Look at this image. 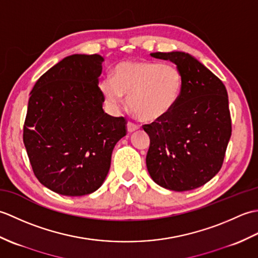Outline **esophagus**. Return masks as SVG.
Returning a JSON list of instances; mask_svg holds the SVG:
<instances>
[{
	"label": "esophagus",
	"mask_w": 258,
	"mask_h": 258,
	"mask_svg": "<svg viewBox=\"0 0 258 258\" xmlns=\"http://www.w3.org/2000/svg\"><path fill=\"white\" fill-rule=\"evenodd\" d=\"M136 130H139V125H136V124H134L132 122H128L127 123V132L132 133V132H135Z\"/></svg>",
	"instance_id": "34e87169"
}]
</instances>
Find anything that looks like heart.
I'll return each instance as SVG.
<instances>
[{"instance_id":"1","label":"heart","mask_w":258,"mask_h":258,"mask_svg":"<svg viewBox=\"0 0 258 258\" xmlns=\"http://www.w3.org/2000/svg\"><path fill=\"white\" fill-rule=\"evenodd\" d=\"M183 89V75L172 64L123 62L114 69V78H105L101 92L114 109L122 105L124 95L131 109L144 120L165 117L176 105Z\"/></svg>"}]
</instances>
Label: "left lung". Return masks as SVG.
Returning <instances> with one entry per match:
<instances>
[{
    "label": "left lung",
    "instance_id": "8db88e82",
    "mask_svg": "<svg viewBox=\"0 0 258 258\" xmlns=\"http://www.w3.org/2000/svg\"><path fill=\"white\" fill-rule=\"evenodd\" d=\"M151 56L176 65L183 89L169 114L143 125L150 136L147 171L166 189L197 188L220 172L231 139L226 87L188 53L156 52Z\"/></svg>",
    "mask_w": 258,
    "mask_h": 258
}]
</instances>
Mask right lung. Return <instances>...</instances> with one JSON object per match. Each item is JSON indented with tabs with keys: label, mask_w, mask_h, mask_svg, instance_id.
<instances>
[{
	"label": "right lung",
	"mask_w": 258,
	"mask_h": 258,
	"mask_svg": "<svg viewBox=\"0 0 258 258\" xmlns=\"http://www.w3.org/2000/svg\"><path fill=\"white\" fill-rule=\"evenodd\" d=\"M104 58L73 54L43 74L31 92L23 142L36 178L53 191L83 196L101 187L126 119L104 112L98 87Z\"/></svg>",
	"instance_id": "obj_1"
}]
</instances>
